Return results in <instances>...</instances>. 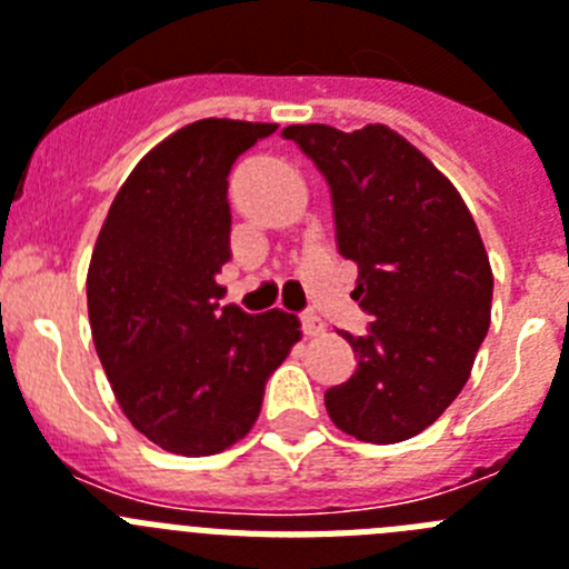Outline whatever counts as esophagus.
<instances>
[{
	"mask_svg": "<svg viewBox=\"0 0 569 569\" xmlns=\"http://www.w3.org/2000/svg\"><path fill=\"white\" fill-rule=\"evenodd\" d=\"M301 330H305V336H321L325 333V321L316 313H301Z\"/></svg>",
	"mask_w": 569,
	"mask_h": 569,
	"instance_id": "esophagus-1",
	"label": "esophagus"
}]
</instances>
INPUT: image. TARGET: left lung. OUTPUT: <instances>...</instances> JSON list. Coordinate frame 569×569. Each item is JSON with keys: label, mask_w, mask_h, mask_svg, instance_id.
<instances>
[{"label": "left lung", "mask_w": 569, "mask_h": 569, "mask_svg": "<svg viewBox=\"0 0 569 569\" xmlns=\"http://www.w3.org/2000/svg\"><path fill=\"white\" fill-rule=\"evenodd\" d=\"M330 184L336 241L359 264L370 333H341L356 373L325 393L330 419L373 445L413 439L453 405L490 328L492 270L453 182L387 124L281 130Z\"/></svg>", "instance_id": "left-lung-1"}]
</instances>
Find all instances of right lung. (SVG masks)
<instances>
[{"instance_id":"right-lung-1","label":"right lung","mask_w":569,"mask_h":569,"mask_svg":"<svg viewBox=\"0 0 569 569\" xmlns=\"http://www.w3.org/2000/svg\"><path fill=\"white\" fill-rule=\"evenodd\" d=\"M276 124L199 119L156 144L116 193L88 268L93 345L130 425L176 456L250 433L270 373L301 339L293 313L222 305L228 176Z\"/></svg>"}]
</instances>
